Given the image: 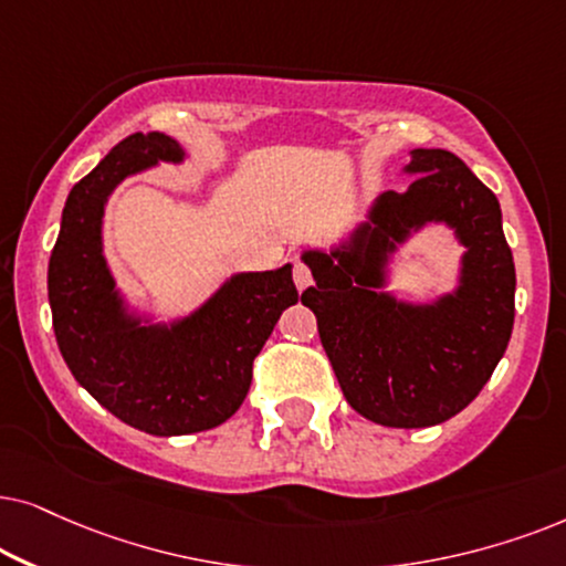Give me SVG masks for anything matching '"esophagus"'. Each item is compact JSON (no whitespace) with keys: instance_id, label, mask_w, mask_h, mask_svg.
<instances>
[{"instance_id":"34e87169","label":"esophagus","mask_w":566,"mask_h":566,"mask_svg":"<svg viewBox=\"0 0 566 566\" xmlns=\"http://www.w3.org/2000/svg\"><path fill=\"white\" fill-rule=\"evenodd\" d=\"M292 276H295V287L303 292L313 284V271L305 266L303 261H295V271H292Z\"/></svg>"}]
</instances>
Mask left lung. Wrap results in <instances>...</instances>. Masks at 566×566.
I'll return each instance as SVG.
<instances>
[{
  "mask_svg": "<svg viewBox=\"0 0 566 566\" xmlns=\"http://www.w3.org/2000/svg\"><path fill=\"white\" fill-rule=\"evenodd\" d=\"M403 193L386 191L349 243L305 251L315 287L303 305L344 398L382 427H432L463 411L492 378L515 323V261L496 196L448 149H413ZM427 221H446L467 245L462 284L432 306L387 293V255Z\"/></svg>",
  "mask_w": 566,
  "mask_h": 566,
  "instance_id": "obj_1",
  "label": "left lung"
}]
</instances>
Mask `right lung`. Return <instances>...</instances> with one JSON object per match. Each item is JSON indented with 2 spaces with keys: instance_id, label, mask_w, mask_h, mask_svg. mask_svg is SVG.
I'll use <instances>...</instances> for the list:
<instances>
[{
  "instance_id": "add662e5",
  "label": "right lung",
  "mask_w": 566,
  "mask_h": 566,
  "mask_svg": "<svg viewBox=\"0 0 566 566\" xmlns=\"http://www.w3.org/2000/svg\"><path fill=\"white\" fill-rule=\"evenodd\" d=\"M157 160L180 163L184 149L160 132H137L72 188L49 261V303L74 380L129 427L172 437L220 427L240 409L253 359L297 303V287L287 263L235 274L172 326H145L126 313L103 259V209L120 180Z\"/></svg>"
}]
</instances>
